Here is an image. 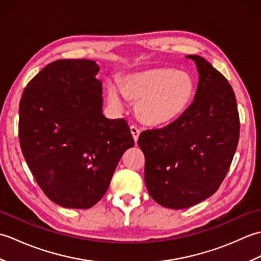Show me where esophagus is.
<instances>
[{
	"label": "esophagus",
	"instance_id": "obj_1",
	"mask_svg": "<svg viewBox=\"0 0 261 261\" xmlns=\"http://www.w3.org/2000/svg\"><path fill=\"white\" fill-rule=\"evenodd\" d=\"M130 131H131V134H132V137H134V140L137 142L138 141V138H139V135H140V130L138 129L136 125H131L130 126Z\"/></svg>",
	"mask_w": 261,
	"mask_h": 261
}]
</instances>
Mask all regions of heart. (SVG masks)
Listing matches in <instances>:
<instances>
[{
    "label": "heart",
    "instance_id": "heart-1",
    "mask_svg": "<svg viewBox=\"0 0 261 261\" xmlns=\"http://www.w3.org/2000/svg\"><path fill=\"white\" fill-rule=\"evenodd\" d=\"M123 93L137 101L136 112L141 121L159 125L184 112L195 93V81L186 70L151 68L124 76L122 88L109 83L108 98L115 109L123 108Z\"/></svg>",
    "mask_w": 261,
    "mask_h": 261
}]
</instances>
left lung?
Segmentation results:
<instances>
[{"instance_id":"1","label":"left lung","mask_w":261,"mask_h":261,"mask_svg":"<svg viewBox=\"0 0 261 261\" xmlns=\"http://www.w3.org/2000/svg\"><path fill=\"white\" fill-rule=\"evenodd\" d=\"M196 65L198 85L193 103L178 119L146 130L138 145L146 158L147 190L162 206H193L218 191L239 141L234 92L207 60L188 55Z\"/></svg>"}]
</instances>
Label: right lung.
<instances>
[{"instance_id": "right-lung-1", "label": "right lung", "mask_w": 261, "mask_h": 261, "mask_svg": "<svg viewBox=\"0 0 261 261\" xmlns=\"http://www.w3.org/2000/svg\"><path fill=\"white\" fill-rule=\"evenodd\" d=\"M94 60L60 59L28 83L19 105V139L46 196L67 208H90L107 193L122 154L135 146L124 119L103 114Z\"/></svg>"}]
</instances>
